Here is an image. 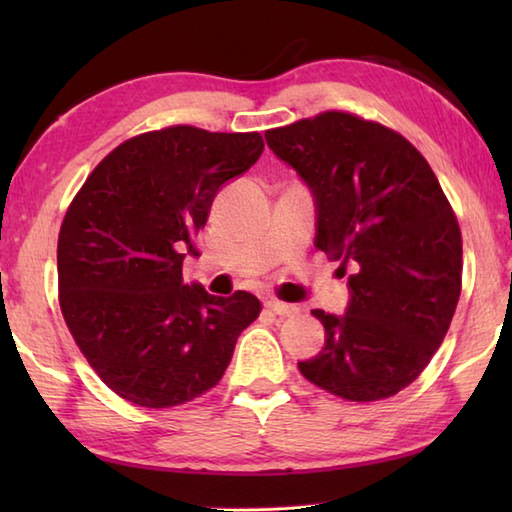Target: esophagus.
Instances as JSON below:
<instances>
[{
	"label": "esophagus",
	"mask_w": 512,
	"mask_h": 512,
	"mask_svg": "<svg viewBox=\"0 0 512 512\" xmlns=\"http://www.w3.org/2000/svg\"><path fill=\"white\" fill-rule=\"evenodd\" d=\"M264 307L268 311H273V314H277V316H293V314H298V307L296 305H287V302H282V300H277V298H268L264 302Z\"/></svg>",
	"instance_id": "esophagus-1"
}]
</instances>
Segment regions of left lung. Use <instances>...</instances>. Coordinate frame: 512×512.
I'll list each match as a JSON object with an SVG mask.
<instances>
[{
  "label": "left lung",
  "mask_w": 512,
  "mask_h": 512,
  "mask_svg": "<svg viewBox=\"0 0 512 512\" xmlns=\"http://www.w3.org/2000/svg\"><path fill=\"white\" fill-rule=\"evenodd\" d=\"M316 198V248L352 264L343 316L314 314L325 348L302 377L348 402L413 384L443 343L461 298L463 239L422 153L388 126L343 110L266 131Z\"/></svg>",
  "instance_id": "1"
}]
</instances>
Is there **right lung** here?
<instances>
[{"label": "right lung", "mask_w": 512, "mask_h": 512, "mask_svg": "<svg viewBox=\"0 0 512 512\" xmlns=\"http://www.w3.org/2000/svg\"><path fill=\"white\" fill-rule=\"evenodd\" d=\"M259 133L167 126L121 142L69 203L58 235V302L110 391L169 409L219 384L239 334L262 311L248 291L183 284L185 250L216 192L253 167Z\"/></svg>", "instance_id": "obj_1"}]
</instances>
